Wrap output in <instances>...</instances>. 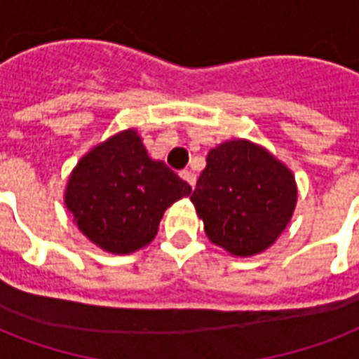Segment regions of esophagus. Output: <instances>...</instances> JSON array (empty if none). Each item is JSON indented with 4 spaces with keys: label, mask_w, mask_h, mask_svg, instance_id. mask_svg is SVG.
Instances as JSON below:
<instances>
[{
    "label": "esophagus",
    "mask_w": 359,
    "mask_h": 359,
    "mask_svg": "<svg viewBox=\"0 0 359 359\" xmlns=\"http://www.w3.org/2000/svg\"><path fill=\"white\" fill-rule=\"evenodd\" d=\"M180 179L186 180V182H188L191 188L196 186V175L191 173V171H180Z\"/></svg>",
    "instance_id": "esophagus-1"
}]
</instances>
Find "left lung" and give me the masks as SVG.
<instances>
[{"label":"left lung","mask_w":359,"mask_h":359,"mask_svg":"<svg viewBox=\"0 0 359 359\" xmlns=\"http://www.w3.org/2000/svg\"><path fill=\"white\" fill-rule=\"evenodd\" d=\"M212 244L235 257L261 253L278 240L294 212V175L266 149L231 140L208 152L190 196Z\"/></svg>","instance_id":"8db88e82"}]
</instances>
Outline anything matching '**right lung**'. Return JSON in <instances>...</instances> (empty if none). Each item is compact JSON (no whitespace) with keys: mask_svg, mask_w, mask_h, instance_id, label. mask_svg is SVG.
<instances>
[{"mask_svg":"<svg viewBox=\"0 0 359 359\" xmlns=\"http://www.w3.org/2000/svg\"><path fill=\"white\" fill-rule=\"evenodd\" d=\"M190 194V184L152 160L140 134L128 128L81 158L67 182L65 205L93 244L126 255L151 244L165 208Z\"/></svg>","mask_w":359,"mask_h":359,"instance_id":"add662e5","label":"right lung"}]
</instances>
